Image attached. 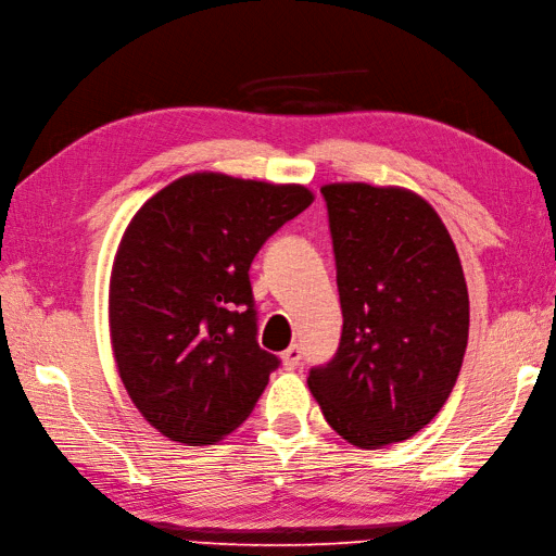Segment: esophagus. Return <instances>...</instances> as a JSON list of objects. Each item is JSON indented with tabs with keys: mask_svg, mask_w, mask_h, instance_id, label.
I'll list each match as a JSON object with an SVG mask.
<instances>
[{
	"mask_svg": "<svg viewBox=\"0 0 556 556\" xmlns=\"http://www.w3.org/2000/svg\"><path fill=\"white\" fill-rule=\"evenodd\" d=\"M280 359H282V366H286V368H298L300 362H302L300 344H290V348L280 354Z\"/></svg>",
	"mask_w": 556,
	"mask_h": 556,
	"instance_id": "1",
	"label": "esophagus"
}]
</instances>
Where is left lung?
Here are the masks:
<instances>
[{"label":"left lung","mask_w":556,"mask_h":556,"mask_svg":"<svg viewBox=\"0 0 556 556\" xmlns=\"http://www.w3.org/2000/svg\"><path fill=\"white\" fill-rule=\"evenodd\" d=\"M342 338L309 390L354 447L380 450L433 421L462 371L468 290L438 212L406 188L330 182Z\"/></svg>","instance_id":"8db88e82"}]
</instances>
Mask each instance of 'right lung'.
Instances as JSON below:
<instances>
[{
	"mask_svg": "<svg viewBox=\"0 0 556 556\" xmlns=\"http://www.w3.org/2000/svg\"><path fill=\"white\" fill-rule=\"evenodd\" d=\"M314 202L304 185L188 174L123 232L109 280L111 350L144 421L182 445H214L252 414L278 366L258 348L250 266Z\"/></svg>",
	"mask_w": 556,
	"mask_h": 556,
	"instance_id": "right-lung-1",
	"label": "right lung"
}]
</instances>
